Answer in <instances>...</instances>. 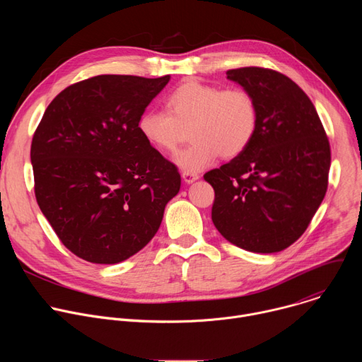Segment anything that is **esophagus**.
I'll return each instance as SVG.
<instances>
[{
    "label": "esophagus",
    "mask_w": 362,
    "mask_h": 362,
    "mask_svg": "<svg viewBox=\"0 0 362 362\" xmlns=\"http://www.w3.org/2000/svg\"><path fill=\"white\" fill-rule=\"evenodd\" d=\"M182 177H183V180H185L186 183H193V182H196L200 176H199V173H193V172H183V173H182Z\"/></svg>",
    "instance_id": "1"
}]
</instances>
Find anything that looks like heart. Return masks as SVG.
<instances>
[{
    "mask_svg": "<svg viewBox=\"0 0 362 362\" xmlns=\"http://www.w3.org/2000/svg\"><path fill=\"white\" fill-rule=\"evenodd\" d=\"M163 110H144L137 120L141 137L156 150L172 153L189 127L192 144L175 158L185 172H199L221 154L230 159L252 141L257 127L253 95L240 87L222 90L186 80L165 98Z\"/></svg>",
    "mask_w": 362,
    "mask_h": 362,
    "instance_id": "1",
    "label": "heart"
}]
</instances>
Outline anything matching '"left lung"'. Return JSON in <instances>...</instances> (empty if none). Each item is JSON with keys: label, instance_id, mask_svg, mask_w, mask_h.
Wrapping results in <instances>:
<instances>
[{"label": "left lung", "instance_id": "left-lung-1", "mask_svg": "<svg viewBox=\"0 0 362 362\" xmlns=\"http://www.w3.org/2000/svg\"><path fill=\"white\" fill-rule=\"evenodd\" d=\"M257 107L250 144L204 173L215 190L212 221L230 243L281 252L311 223L328 187L331 148L313 101L289 77L262 67L228 70Z\"/></svg>", "mask_w": 362, "mask_h": 362}]
</instances>
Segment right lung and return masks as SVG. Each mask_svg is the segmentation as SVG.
Returning <instances> with one entry per match:
<instances>
[{
    "instance_id": "1",
    "label": "right lung",
    "mask_w": 362,
    "mask_h": 362,
    "mask_svg": "<svg viewBox=\"0 0 362 362\" xmlns=\"http://www.w3.org/2000/svg\"><path fill=\"white\" fill-rule=\"evenodd\" d=\"M170 76L103 74L49 103L31 143L34 190L63 245L93 264H119L156 235L180 175L137 120Z\"/></svg>"
}]
</instances>
